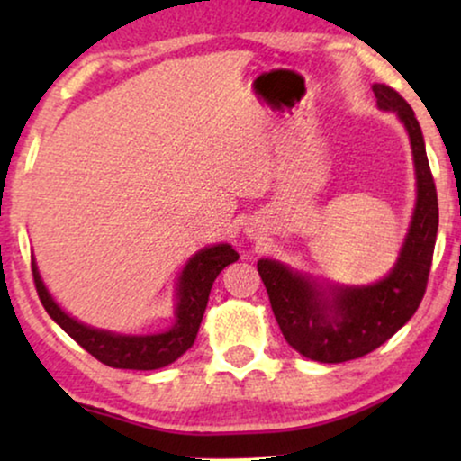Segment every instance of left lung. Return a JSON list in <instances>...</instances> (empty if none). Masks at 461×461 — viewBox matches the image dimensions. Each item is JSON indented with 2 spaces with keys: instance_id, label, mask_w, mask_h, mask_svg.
Returning <instances> with one entry per match:
<instances>
[{
  "instance_id": "8db88e82",
  "label": "left lung",
  "mask_w": 461,
  "mask_h": 461,
  "mask_svg": "<svg viewBox=\"0 0 461 461\" xmlns=\"http://www.w3.org/2000/svg\"><path fill=\"white\" fill-rule=\"evenodd\" d=\"M374 94L377 106L394 111L407 128L418 180L411 226L394 268L371 285L323 287L281 262H258L283 338L300 355L319 363L352 361L380 348L418 311L432 267L438 199L421 128L399 92L386 84H375Z\"/></svg>"
}]
</instances>
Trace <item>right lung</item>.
I'll list each match as a JSON object with an SVG mask.
<instances>
[{"mask_svg":"<svg viewBox=\"0 0 461 461\" xmlns=\"http://www.w3.org/2000/svg\"><path fill=\"white\" fill-rule=\"evenodd\" d=\"M237 260L239 254L229 243L212 245V248L197 251L188 260L178 279L176 323L169 331L153 333V336H122V333L94 330L90 325L79 323L68 317L48 294L35 262H31V268H33L35 289L43 308L81 348H86L94 358L109 367L150 371L166 367L191 348L197 338L213 281L229 264Z\"/></svg>","mask_w":461,"mask_h":461,"instance_id":"1","label":"right lung"}]
</instances>
